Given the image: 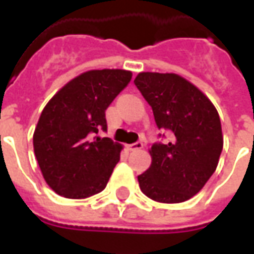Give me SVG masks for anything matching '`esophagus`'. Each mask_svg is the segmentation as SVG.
<instances>
[{
	"label": "esophagus",
	"instance_id": "obj_1",
	"mask_svg": "<svg viewBox=\"0 0 254 254\" xmlns=\"http://www.w3.org/2000/svg\"><path fill=\"white\" fill-rule=\"evenodd\" d=\"M143 147H144V144L141 143V141H136V143L127 145V149H129V151H137V149H141Z\"/></svg>",
	"mask_w": 254,
	"mask_h": 254
}]
</instances>
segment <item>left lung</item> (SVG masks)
<instances>
[{
	"label": "left lung",
	"instance_id": "8db88e82",
	"mask_svg": "<svg viewBox=\"0 0 254 254\" xmlns=\"http://www.w3.org/2000/svg\"><path fill=\"white\" fill-rule=\"evenodd\" d=\"M134 84L170 140L155 143L149 169L137 177L155 201L174 204L197 194L211 178L223 149L220 118L212 102L176 73L141 72ZM165 136V134H163Z\"/></svg>",
	"mask_w": 254,
	"mask_h": 254
}]
</instances>
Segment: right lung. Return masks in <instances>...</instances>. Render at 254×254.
<instances>
[{"label":"right lung","instance_id":"add662e5","mask_svg":"<svg viewBox=\"0 0 254 254\" xmlns=\"http://www.w3.org/2000/svg\"><path fill=\"white\" fill-rule=\"evenodd\" d=\"M132 78L124 69L88 70L49 100L34 132V152L47 185L66 198L106 188L122 145L96 136L107 130L106 109Z\"/></svg>","mask_w":254,"mask_h":254}]
</instances>
